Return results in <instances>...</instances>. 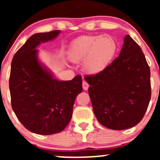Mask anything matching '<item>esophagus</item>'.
<instances>
[{"instance_id": "1", "label": "esophagus", "mask_w": 160, "mask_h": 160, "mask_svg": "<svg viewBox=\"0 0 160 160\" xmlns=\"http://www.w3.org/2000/svg\"><path fill=\"white\" fill-rule=\"evenodd\" d=\"M89 84L87 83L86 81H83L82 82V89H84V90H87L88 88H89Z\"/></svg>"}]
</instances>
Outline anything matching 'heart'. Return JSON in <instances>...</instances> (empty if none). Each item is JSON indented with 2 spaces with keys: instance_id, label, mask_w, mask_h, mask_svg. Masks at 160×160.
<instances>
[{
  "instance_id": "heart-1",
  "label": "heart",
  "mask_w": 160,
  "mask_h": 160,
  "mask_svg": "<svg viewBox=\"0 0 160 160\" xmlns=\"http://www.w3.org/2000/svg\"><path fill=\"white\" fill-rule=\"evenodd\" d=\"M117 52V44L108 36H82L70 47L69 58L76 63L83 62V68L89 74L102 72L109 66Z\"/></svg>"
}]
</instances>
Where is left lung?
Here are the masks:
<instances>
[{
    "mask_svg": "<svg viewBox=\"0 0 160 160\" xmlns=\"http://www.w3.org/2000/svg\"><path fill=\"white\" fill-rule=\"evenodd\" d=\"M84 79L90 85L89 95L101 124L122 130L142 120L151 97L150 71L141 47L128 34L111 65Z\"/></svg>",
    "mask_w": 160,
    "mask_h": 160,
    "instance_id": "8db88e82",
    "label": "left lung"
}]
</instances>
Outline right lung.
<instances>
[{
	"mask_svg": "<svg viewBox=\"0 0 160 160\" xmlns=\"http://www.w3.org/2000/svg\"><path fill=\"white\" fill-rule=\"evenodd\" d=\"M60 31L38 33L12 58L10 76L12 108L18 120L38 135L63 131L72 117L75 98L82 91V78L59 81L38 59L37 47L57 38Z\"/></svg>",
	"mask_w": 160,
	"mask_h": 160,
	"instance_id": "right-lung-1",
	"label": "right lung"
}]
</instances>
